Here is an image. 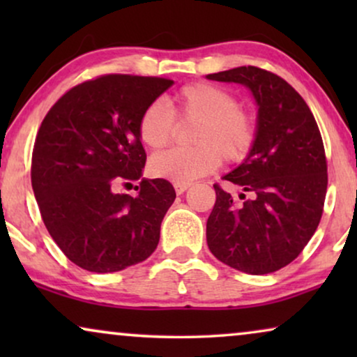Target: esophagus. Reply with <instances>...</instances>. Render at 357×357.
<instances>
[{"label":"esophagus","mask_w":357,"mask_h":357,"mask_svg":"<svg viewBox=\"0 0 357 357\" xmlns=\"http://www.w3.org/2000/svg\"><path fill=\"white\" fill-rule=\"evenodd\" d=\"M190 183H174V188H175V193L177 195H182L188 190Z\"/></svg>","instance_id":"1"}]
</instances>
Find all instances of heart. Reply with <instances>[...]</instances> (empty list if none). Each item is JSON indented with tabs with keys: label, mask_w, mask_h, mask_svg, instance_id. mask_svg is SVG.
I'll use <instances>...</instances> for the list:
<instances>
[{
	"label": "heart",
	"mask_w": 357,
	"mask_h": 357,
	"mask_svg": "<svg viewBox=\"0 0 357 357\" xmlns=\"http://www.w3.org/2000/svg\"><path fill=\"white\" fill-rule=\"evenodd\" d=\"M175 119L195 123L190 131L193 148H175L151 158L149 172L175 183H190L218 169L221 159L241 162L257 139V121L231 91L211 82H193L175 92L172 110L155 100L139 116V138L151 149L169 144L175 131Z\"/></svg>",
	"instance_id": "b5f03b06"
}]
</instances>
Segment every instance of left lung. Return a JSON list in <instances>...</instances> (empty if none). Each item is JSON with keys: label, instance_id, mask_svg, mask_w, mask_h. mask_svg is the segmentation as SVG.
Here are the masks:
<instances>
[{"label": "left lung", "instance_id": "8db88e82", "mask_svg": "<svg viewBox=\"0 0 357 357\" xmlns=\"http://www.w3.org/2000/svg\"><path fill=\"white\" fill-rule=\"evenodd\" d=\"M252 91L257 139L243 162L224 175L238 199L216 183L206 242L219 261L248 275L289 265L319 227L328 185L324 141L309 105L275 73L257 66L208 75Z\"/></svg>", "mask_w": 357, "mask_h": 357}]
</instances>
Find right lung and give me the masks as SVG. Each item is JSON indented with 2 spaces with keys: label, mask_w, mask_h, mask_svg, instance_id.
Returning a JSON list of instances; mask_svg holds the SVG:
<instances>
[{
  "label": "right lung",
  "mask_w": 357,
  "mask_h": 357,
  "mask_svg": "<svg viewBox=\"0 0 357 357\" xmlns=\"http://www.w3.org/2000/svg\"><path fill=\"white\" fill-rule=\"evenodd\" d=\"M172 84L165 77L99 76L61 96L38 128L33 195L52 238L82 270H125L158 247L175 190L164 178H141L146 153L138 123ZM135 179L138 197L113 192Z\"/></svg>",
  "instance_id": "right-lung-1"
}]
</instances>
